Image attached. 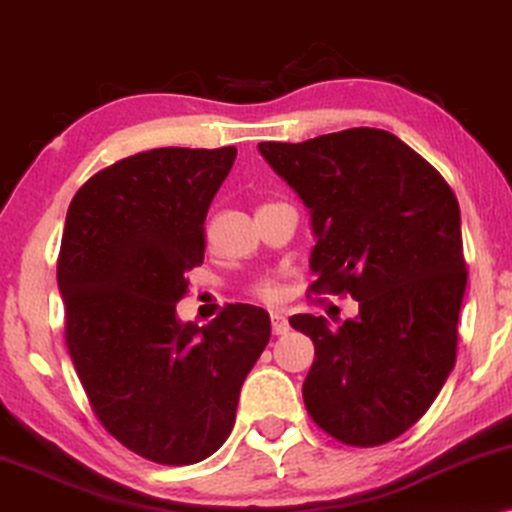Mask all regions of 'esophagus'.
Wrapping results in <instances>:
<instances>
[{"label": "esophagus", "mask_w": 512, "mask_h": 512, "mask_svg": "<svg viewBox=\"0 0 512 512\" xmlns=\"http://www.w3.org/2000/svg\"><path fill=\"white\" fill-rule=\"evenodd\" d=\"M270 324H272V335H286L291 331L289 321H286L284 314H279V312L270 314Z\"/></svg>", "instance_id": "esophagus-1"}]
</instances>
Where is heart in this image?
I'll return each mask as SVG.
<instances>
[{"mask_svg": "<svg viewBox=\"0 0 512 512\" xmlns=\"http://www.w3.org/2000/svg\"><path fill=\"white\" fill-rule=\"evenodd\" d=\"M254 293H256L258 298H263V300H275L277 298V286L272 284V282H268V279H263V282L254 284Z\"/></svg>", "mask_w": 512, "mask_h": 512, "instance_id": "b5f03b06", "label": "heart"}]
</instances>
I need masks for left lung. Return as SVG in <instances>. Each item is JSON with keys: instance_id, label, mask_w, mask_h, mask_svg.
Listing matches in <instances>:
<instances>
[{"instance_id": "obj_1", "label": "left lung", "mask_w": 512, "mask_h": 512, "mask_svg": "<svg viewBox=\"0 0 512 512\" xmlns=\"http://www.w3.org/2000/svg\"><path fill=\"white\" fill-rule=\"evenodd\" d=\"M258 151L310 209V289L359 303L338 331L312 314L289 319L314 342L305 408L340 443H389L429 410L457 359L468 277L459 202L436 167L387 130L261 142Z\"/></svg>"}]
</instances>
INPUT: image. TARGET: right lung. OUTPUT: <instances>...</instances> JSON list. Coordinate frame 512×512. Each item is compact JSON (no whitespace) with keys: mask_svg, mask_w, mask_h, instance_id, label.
<instances>
[{"mask_svg":"<svg viewBox=\"0 0 512 512\" xmlns=\"http://www.w3.org/2000/svg\"><path fill=\"white\" fill-rule=\"evenodd\" d=\"M235 156V146L137 153L90 177L67 209L58 289L69 354L104 429L156 464L219 450L270 340L263 307L228 305L202 328L177 317Z\"/></svg>","mask_w":512,"mask_h":512,"instance_id":"1","label":"right lung"}]
</instances>
